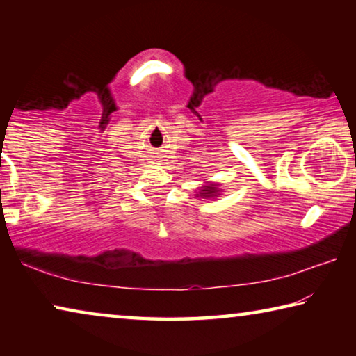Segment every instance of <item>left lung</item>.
Here are the masks:
<instances>
[{"instance_id": "obj_1", "label": "left lung", "mask_w": 356, "mask_h": 356, "mask_svg": "<svg viewBox=\"0 0 356 356\" xmlns=\"http://www.w3.org/2000/svg\"><path fill=\"white\" fill-rule=\"evenodd\" d=\"M221 184H210L207 182L206 185H202L200 191L196 193V197H204V200H215L221 195Z\"/></svg>"}]
</instances>
